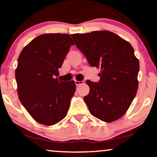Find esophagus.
Listing matches in <instances>:
<instances>
[{
  "mask_svg": "<svg viewBox=\"0 0 157 157\" xmlns=\"http://www.w3.org/2000/svg\"><path fill=\"white\" fill-rule=\"evenodd\" d=\"M84 83V81H78V80H75V84H76L77 86H80V85H82Z\"/></svg>",
  "mask_w": 157,
  "mask_h": 157,
  "instance_id": "esophagus-1",
  "label": "esophagus"
}]
</instances>
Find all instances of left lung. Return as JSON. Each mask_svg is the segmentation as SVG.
Masks as SVG:
<instances>
[{"label": "left lung", "mask_w": 157, "mask_h": 157, "mask_svg": "<svg viewBox=\"0 0 157 157\" xmlns=\"http://www.w3.org/2000/svg\"><path fill=\"white\" fill-rule=\"evenodd\" d=\"M75 45L92 67L100 68V80H88L90 91L84 101L90 113L106 122L117 120L130 107L138 89L140 63L132 46L109 31L74 34Z\"/></svg>", "instance_id": "obj_1"}]
</instances>
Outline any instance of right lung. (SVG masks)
Wrapping results in <instances>:
<instances>
[{"label":"right lung","mask_w":157,"mask_h":157,"mask_svg":"<svg viewBox=\"0 0 157 157\" xmlns=\"http://www.w3.org/2000/svg\"><path fill=\"white\" fill-rule=\"evenodd\" d=\"M68 34L37 36L23 48L17 60L15 79L22 105L40 124L53 125L66 116L75 92L74 80L63 82L59 75L71 46Z\"/></svg>","instance_id":"1"}]
</instances>
